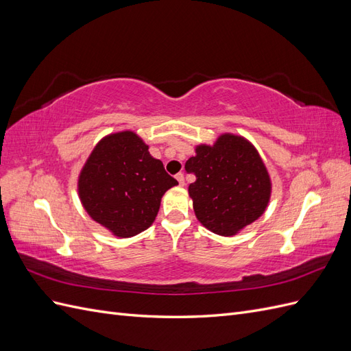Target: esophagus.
<instances>
[{
    "label": "esophagus",
    "mask_w": 351,
    "mask_h": 351,
    "mask_svg": "<svg viewBox=\"0 0 351 351\" xmlns=\"http://www.w3.org/2000/svg\"><path fill=\"white\" fill-rule=\"evenodd\" d=\"M176 178H177V182H178L180 186H184V176H183L182 173H178V174L176 176Z\"/></svg>",
    "instance_id": "34e87169"
}]
</instances>
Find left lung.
<instances>
[{
  "mask_svg": "<svg viewBox=\"0 0 351 351\" xmlns=\"http://www.w3.org/2000/svg\"><path fill=\"white\" fill-rule=\"evenodd\" d=\"M195 152L184 167L196 176L189 186L195 215L215 234L236 236L268 208V169L256 147L239 134H221L214 145H197Z\"/></svg>",
  "mask_w": 351,
  "mask_h": 351,
  "instance_id": "obj_1",
  "label": "left lung"
}]
</instances>
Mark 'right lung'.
<instances>
[{
  "label": "right lung",
  "instance_id": "right-lung-1",
  "mask_svg": "<svg viewBox=\"0 0 351 351\" xmlns=\"http://www.w3.org/2000/svg\"><path fill=\"white\" fill-rule=\"evenodd\" d=\"M132 130L111 133L93 147L77 180L84 210L115 237H133L152 226L161 199L177 180Z\"/></svg>",
  "mask_w": 351,
  "mask_h": 351
}]
</instances>
